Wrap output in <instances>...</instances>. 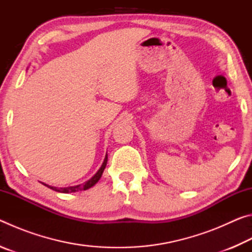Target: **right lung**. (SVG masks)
<instances>
[{"mask_svg":"<svg viewBox=\"0 0 252 252\" xmlns=\"http://www.w3.org/2000/svg\"><path fill=\"white\" fill-rule=\"evenodd\" d=\"M106 162H108V155H105L104 158V161L103 163H102L101 168L97 170V172L93 176L91 179H89L88 181H85L82 185H79V186H74V187H66V188H57V187H51L49 185H45L43 183L44 186H46L50 189H52L54 191H58V192H63V193H71V192H78V191H82V190H87V189H90L91 187H93L95 185V183L100 180V178L102 176V173H103L104 169H105V165H106Z\"/></svg>","mask_w":252,"mask_h":252,"instance_id":"1","label":"right lung"}]
</instances>
